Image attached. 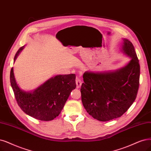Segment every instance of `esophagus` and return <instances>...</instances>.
I'll return each instance as SVG.
<instances>
[{
	"instance_id": "obj_1",
	"label": "esophagus",
	"mask_w": 151,
	"mask_h": 151,
	"mask_svg": "<svg viewBox=\"0 0 151 151\" xmlns=\"http://www.w3.org/2000/svg\"><path fill=\"white\" fill-rule=\"evenodd\" d=\"M82 84V81L81 80L80 78H76V88H79L81 87Z\"/></svg>"
}]
</instances>
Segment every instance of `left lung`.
<instances>
[{
	"instance_id": "1",
	"label": "left lung",
	"mask_w": 151,
	"mask_h": 151,
	"mask_svg": "<svg viewBox=\"0 0 151 151\" xmlns=\"http://www.w3.org/2000/svg\"><path fill=\"white\" fill-rule=\"evenodd\" d=\"M121 52L131 58L125 66L112 71L84 73L81 101L93 118L108 121L121 117L136 99L140 66L132 43L123 38Z\"/></svg>"
}]
</instances>
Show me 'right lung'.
<instances>
[{
  "instance_id": "obj_1",
  "label": "right lung",
  "mask_w": 151,
  "mask_h": 151,
  "mask_svg": "<svg viewBox=\"0 0 151 151\" xmlns=\"http://www.w3.org/2000/svg\"><path fill=\"white\" fill-rule=\"evenodd\" d=\"M24 46L19 49L14 62ZM75 74L59 75L48 79L32 91L22 90L16 82L14 69L10 71V80L18 105L25 113L40 121H51L63 109L70 93L75 89Z\"/></svg>"
}]
</instances>
